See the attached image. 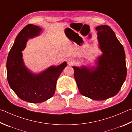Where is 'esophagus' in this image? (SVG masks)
<instances>
[{
  "label": "esophagus",
  "instance_id": "esophagus-1",
  "mask_svg": "<svg viewBox=\"0 0 132 132\" xmlns=\"http://www.w3.org/2000/svg\"><path fill=\"white\" fill-rule=\"evenodd\" d=\"M75 61V60H74V59L73 58H70L68 60V63L69 65H72L73 64H74V62Z\"/></svg>",
  "mask_w": 132,
  "mask_h": 132
}]
</instances>
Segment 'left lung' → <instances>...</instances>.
I'll use <instances>...</instances> for the list:
<instances>
[{"mask_svg": "<svg viewBox=\"0 0 132 132\" xmlns=\"http://www.w3.org/2000/svg\"><path fill=\"white\" fill-rule=\"evenodd\" d=\"M103 54L95 68L73 67L80 93L94 100H104L116 95L126 79L125 53L114 32L108 25L96 28Z\"/></svg>", "mask_w": 132, "mask_h": 132, "instance_id": "left-lung-1", "label": "left lung"}]
</instances>
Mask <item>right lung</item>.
<instances>
[{
    "instance_id": "1",
    "label": "right lung",
    "mask_w": 132,
    "mask_h": 132,
    "mask_svg": "<svg viewBox=\"0 0 132 132\" xmlns=\"http://www.w3.org/2000/svg\"><path fill=\"white\" fill-rule=\"evenodd\" d=\"M41 30L33 24L26 25L16 37L7 59V78L10 87L20 99L32 103L43 102L53 96L57 80L67 66L64 62L57 67H50L38 75L25 67L21 52L28 39L38 35Z\"/></svg>"
}]
</instances>
